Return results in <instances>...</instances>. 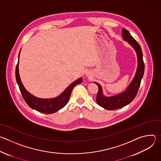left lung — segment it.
Segmentation results:
<instances>
[{"label":"left lung","instance_id":"8db88e82","mask_svg":"<svg viewBox=\"0 0 161 161\" xmlns=\"http://www.w3.org/2000/svg\"><path fill=\"white\" fill-rule=\"evenodd\" d=\"M123 39L131 46L135 50L137 57V67L134 78L123 92L111 97H106L103 94L101 85L97 83L99 91L96 97L97 103L101 107L108 110H114L122 108L131 103L135 98L140 86L142 79L144 75L145 64L143 60V53L140 44L132 37L129 32L125 29H122Z\"/></svg>","mask_w":161,"mask_h":161}]
</instances>
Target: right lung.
<instances>
[{"instance_id": "1", "label": "right lung", "mask_w": 161, "mask_h": 161, "mask_svg": "<svg viewBox=\"0 0 161 161\" xmlns=\"http://www.w3.org/2000/svg\"><path fill=\"white\" fill-rule=\"evenodd\" d=\"M21 51V50H20ZM20 51L18 55V64L16 67V71H15V75H16V80L17 83L18 85L19 88L20 90L21 94L24 97L26 103L29 105V107L31 108L38 111L39 112L47 113V114H51L54 113L62 108H64L69 101V99L70 98L71 92L73 88L78 84H80L82 82L83 79L82 78H80L72 83L69 85L65 90L62 92L58 96L54 97V98H49V99H42L37 97L26 90L23 85L19 74V57L20 54Z\"/></svg>"}]
</instances>
